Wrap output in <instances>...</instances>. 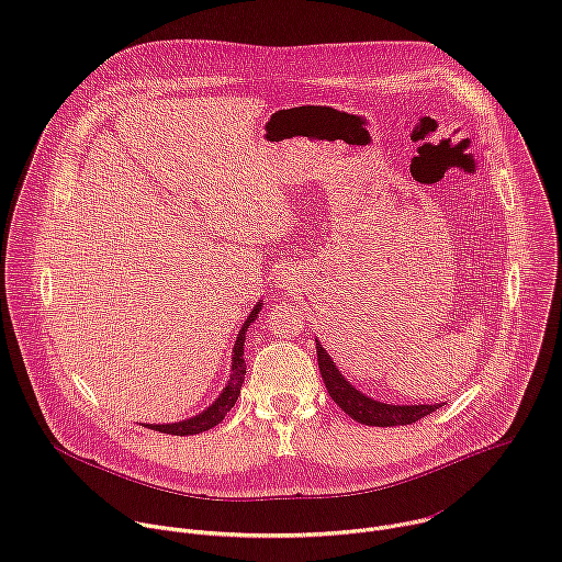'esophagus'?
I'll return each mask as SVG.
<instances>
[{"label": "esophagus", "mask_w": 562, "mask_h": 562, "mask_svg": "<svg viewBox=\"0 0 562 562\" xmlns=\"http://www.w3.org/2000/svg\"><path fill=\"white\" fill-rule=\"evenodd\" d=\"M274 285L281 288V290H292L296 285V277L292 270L288 268H281L277 274H274Z\"/></svg>", "instance_id": "esophagus-1"}]
</instances>
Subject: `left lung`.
Instances as JSON below:
<instances>
[{
	"instance_id": "obj_1",
	"label": "left lung",
	"mask_w": 562,
	"mask_h": 562,
	"mask_svg": "<svg viewBox=\"0 0 562 562\" xmlns=\"http://www.w3.org/2000/svg\"><path fill=\"white\" fill-rule=\"evenodd\" d=\"M316 359H318V370H321L323 383H325L329 396L334 398V403L363 425H374V427L412 425V423L420 420L423 416L442 407L440 403H434V405H394V403H383V401H376V398L363 394L339 372V368H336V363L331 361L327 350L318 344V339H316Z\"/></svg>"
}]
</instances>
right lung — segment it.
<instances>
[{"label":"right lung","mask_w":562,"mask_h":562,"mask_svg":"<svg viewBox=\"0 0 562 562\" xmlns=\"http://www.w3.org/2000/svg\"><path fill=\"white\" fill-rule=\"evenodd\" d=\"M261 307H263V301H257V305L252 307V312L248 314V318L244 321V325L237 334V341H235V348H233L231 376H228L226 387L221 390V394L203 412H199L190 418H183V420H177V423H146L148 429H155V431H161V434H172V436H190V434L207 431L210 427L218 425L223 418H226V414L235 407V403L241 394V385H244V379H246V359H244L246 331L255 323V318L259 316Z\"/></svg>","instance_id":"add662e5"}]
</instances>
